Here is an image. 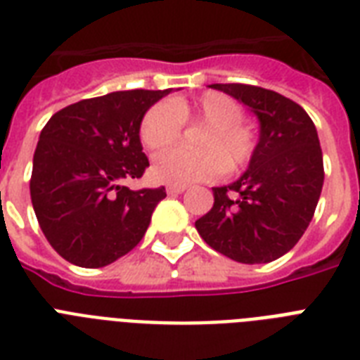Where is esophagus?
Listing matches in <instances>:
<instances>
[{
    "label": "esophagus",
    "instance_id": "esophagus-1",
    "mask_svg": "<svg viewBox=\"0 0 360 360\" xmlns=\"http://www.w3.org/2000/svg\"><path fill=\"white\" fill-rule=\"evenodd\" d=\"M186 191V185H168L166 186V192L169 196H175V194H183Z\"/></svg>",
    "mask_w": 360,
    "mask_h": 360
}]
</instances>
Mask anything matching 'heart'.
Wrapping results in <instances>:
<instances>
[{"label": "heart", "instance_id": "heart-1", "mask_svg": "<svg viewBox=\"0 0 360 360\" xmlns=\"http://www.w3.org/2000/svg\"><path fill=\"white\" fill-rule=\"evenodd\" d=\"M183 121L207 124L200 136L198 147L202 151L169 149L153 160V177L169 185H188L196 181L217 179L250 162L256 138L243 124V110L224 93L207 91L196 101L174 98L172 103H158L147 110L140 124V140L149 151L174 146L179 140Z\"/></svg>", "mask_w": 360, "mask_h": 360}]
</instances>
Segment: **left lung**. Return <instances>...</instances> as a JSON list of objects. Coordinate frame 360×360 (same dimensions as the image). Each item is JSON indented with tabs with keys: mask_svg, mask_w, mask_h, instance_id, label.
Wrapping results in <instances>:
<instances>
[{
	"mask_svg": "<svg viewBox=\"0 0 360 360\" xmlns=\"http://www.w3.org/2000/svg\"><path fill=\"white\" fill-rule=\"evenodd\" d=\"M250 110L259 138L248 168L231 185L214 186L213 209L196 220L211 248L239 263H269L307 231L323 186L318 130L297 103L271 89L211 84Z\"/></svg>",
	"mask_w": 360,
	"mask_h": 360,
	"instance_id": "left-lung-1",
	"label": "left lung"
}]
</instances>
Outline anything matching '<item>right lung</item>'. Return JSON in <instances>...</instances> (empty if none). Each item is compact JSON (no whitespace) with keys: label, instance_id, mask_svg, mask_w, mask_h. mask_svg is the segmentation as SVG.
I'll use <instances>...</instances> for the list:
<instances>
[{"label":"right lung","instance_id":"1","mask_svg":"<svg viewBox=\"0 0 360 360\" xmlns=\"http://www.w3.org/2000/svg\"><path fill=\"white\" fill-rule=\"evenodd\" d=\"M164 91H114L59 110L41 130L30 192L52 248L78 267L120 259L141 240L164 186L130 191L149 166L140 124Z\"/></svg>","mask_w":360,"mask_h":360}]
</instances>
